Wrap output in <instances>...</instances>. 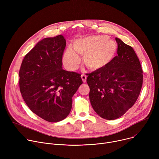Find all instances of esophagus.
I'll use <instances>...</instances> for the list:
<instances>
[{"label": "esophagus", "instance_id": "34e87169", "mask_svg": "<svg viewBox=\"0 0 159 159\" xmlns=\"http://www.w3.org/2000/svg\"><path fill=\"white\" fill-rule=\"evenodd\" d=\"M81 79H82V80L83 82H84V83H85V82H86L87 76H86V75H81Z\"/></svg>", "mask_w": 159, "mask_h": 159}]
</instances>
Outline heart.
Segmentation results:
<instances>
[{
    "mask_svg": "<svg viewBox=\"0 0 159 159\" xmlns=\"http://www.w3.org/2000/svg\"><path fill=\"white\" fill-rule=\"evenodd\" d=\"M72 48L68 47L63 55L62 61L66 69L75 70L80 59L77 53L83 55V62L88 69H102L115 58L118 50L115 41L106 35H91L76 39Z\"/></svg>",
    "mask_w": 159,
    "mask_h": 159,
    "instance_id": "b5f03b06",
    "label": "heart"
}]
</instances>
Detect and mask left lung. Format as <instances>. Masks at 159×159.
Returning a JSON list of instances; mask_svg holds the SVG:
<instances>
[{
    "instance_id": "1",
    "label": "left lung",
    "mask_w": 159,
    "mask_h": 159,
    "mask_svg": "<svg viewBox=\"0 0 159 159\" xmlns=\"http://www.w3.org/2000/svg\"><path fill=\"white\" fill-rule=\"evenodd\" d=\"M118 55L106 67L87 74L89 99L101 118H119L137 101L143 84V71L131 47L120 38Z\"/></svg>"
}]
</instances>
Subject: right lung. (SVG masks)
I'll return each instance as SVG.
<instances>
[{
    "label": "right lung",
    "instance_id": "obj_1",
    "mask_svg": "<svg viewBox=\"0 0 159 159\" xmlns=\"http://www.w3.org/2000/svg\"><path fill=\"white\" fill-rule=\"evenodd\" d=\"M65 46L61 34L43 39L25 57L19 74L20 91L27 106L52 123L69 115L72 97L82 84L80 74L63 69Z\"/></svg>",
    "mask_w": 159,
    "mask_h": 159
}]
</instances>
